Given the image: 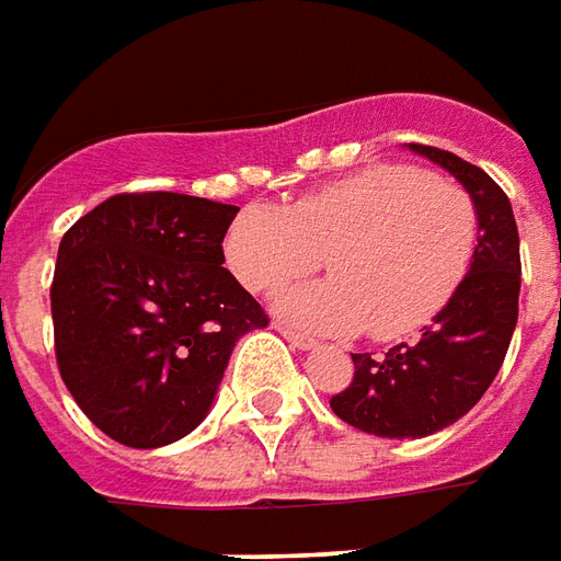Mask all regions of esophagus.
Listing matches in <instances>:
<instances>
[{"label": "esophagus", "instance_id": "1", "mask_svg": "<svg viewBox=\"0 0 561 561\" xmlns=\"http://www.w3.org/2000/svg\"><path fill=\"white\" fill-rule=\"evenodd\" d=\"M277 333L284 336V340L293 345V348H299V352H311L318 342L311 340V336H302V333H296V330H287V327H277Z\"/></svg>", "mask_w": 561, "mask_h": 561}]
</instances>
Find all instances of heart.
<instances>
[{
  "mask_svg": "<svg viewBox=\"0 0 561 561\" xmlns=\"http://www.w3.org/2000/svg\"><path fill=\"white\" fill-rule=\"evenodd\" d=\"M476 250V206L460 184L416 167H377L308 191L287 209L253 206L225 237V259L253 293L314 272L333 280L277 296V314L318 333L408 336L445 308Z\"/></svg>",
  "mask_w": 561,
  "mask_h": 561,
  "instance_id": "heart-1",
  "label": "heart"
}]
</instances>
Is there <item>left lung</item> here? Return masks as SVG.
Here are the masks:
<instances>
[{"instance_id":"1","label":"left lung","mask_w":561,"mask_h":561,"mask_svg":"<svg viewBox=\"0 0 561 561\" xmlns=\"http://www.w3.org/2000/svg\"><path fill=\"white\" fill-rule=\"evenodd\" d=\"M411 150L463 184L479 243L466 277L420 340L398 342L386 355H352V386L330 398L340 420L379 438H426L472 411L497 377L518 321L522 262L510 197L484 169L450 150Z\"/></svg>"}]
</instances>
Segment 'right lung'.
I'll return each mask as SVG.
<instances>
[{"mask_svg": "<svg viewBox=\"0 0 561 561\" xmlns=\"http://www.w3.org/2000/svg\"><path fill=\"white\" fill-rule=\"evenodd\" d=\"M237 206L116 194L61 237L51 280L64 386L104 435L163 447L206 420L237 340L268 324L221 268Z\"/></svg>", "mask_w": 561, "mask_h": 561, "instance_id": "1", "label": "right lung"}]
</instances>
